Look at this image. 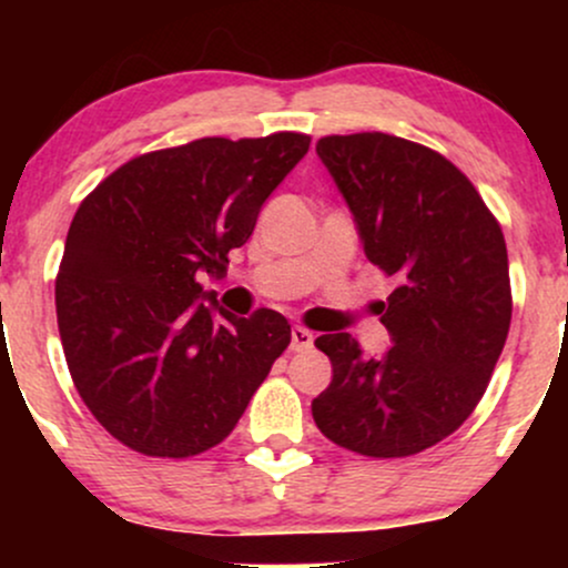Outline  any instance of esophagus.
<instances>
[{
  "instance_id": "obj_1",
  "label": "esophagus",
  "mask_w": 568,
  "mask_h": 568,
  "mask_svg": "<svg viewBox=\"0 0 568 568\" xmlns=\"http://www.w3.org/2000/svg\"><path fill=\"white\" fill-rule=\"evenodd\" d=\"M312 342H315V336H312L310 331L302 328V325H293V328H291V349L293 352L310 349Z\"/></svg>"
}]
</instances>
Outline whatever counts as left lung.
I'll use <instances>...</instances> for the list:
<instances>
[{
  "label": "left lung",
  "instance_id": "left-lung-1",
  "mask_svg": "<svg viewBox=\"0 0 568 568\" xmlns=\"http://www.w3.org/2000/svg\"><path fill=\"white\" fill-rule=\"evenodd\" d=\"M317 154L342 189L363 251L395 291L382 323L395 347L363 357L349 334H323L334 379L312 400L328 440L400 459L465 425L484 397L513 315L497 216L452 160L397 135H323Z\"/></svg>",
  "mask_w": 568,
  "mask_h": 568
}]
</instances>
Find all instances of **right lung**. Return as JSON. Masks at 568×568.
<instances>
[{
    "mask_svg": "<svg viewBox=\"0 0 568 568\" xmlns=\"http://www.w3.org/2000/svg\"><path fill=\"white\" fill-rule=\"evenodd\" d=\"M306 133L197 139L128 160L77 207L55 315L77 393L122 446L186 459L219 446L291 344L275 310L234 317L202 302Z\"/></svg>",
    "mask_w": 568,
    "mask_h": 568,
    "instance_id": "obj_1",
    "label": "right lung"
}]
</instances>
